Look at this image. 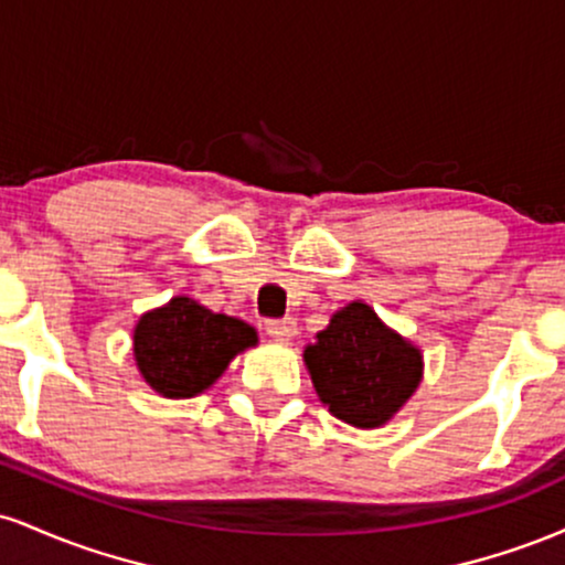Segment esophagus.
Segmentation results:
<instances>
[{
  "label": "esophagus",
  "instance_id": "esophagus-1",
  "mask_svg": "<svg viewBox=\"0 0 565 565\" xmlns=\"http://www.w3.org/2000/svg\"><path fill=\"white\" fill-rule=\"evenodd\" d=\"M265 332L274 337L276 342H291L297 337V321L295 319L265 321Z\"/></svg>",
  "mask_w": 565,
  "mask_h": 565
}]
</instances>
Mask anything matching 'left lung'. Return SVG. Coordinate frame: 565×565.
<instances>
[{"instance_id": "obj_1", "label": "left lung", "mask_w": 565, "mask_h": 565, "mask_svg": "<svg viewBox=\"0 0 565 565\" xmlns=\"http://www.w3.org/2000/svg\"><path fill=\"white\" fill-rule=\"evenodd\" d=\"M316 395L342 423L387 425L423 382V350L387 327L372 305L353 300L302 350Z\"/></svg>"}]
</instances>
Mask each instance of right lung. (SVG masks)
I'll return each instance as SVG.
<instances>
[{"label":"right lung","mask_w":565,"mask_h":565,"mask_svg":"<svg viewBox=\"0 0 565 565\" xmlns=\"http://www.w3.org/2000/svg\"><path fill=\"white\" fill-rule=\"evenodd\" d=\"M257 345L255 327L212 313L191 297H172L135 323L132 355L140 377L164 398H193L223 377L238 353Z\"/></svg>","instance_id":"obj_1"}]
</instances>
